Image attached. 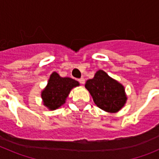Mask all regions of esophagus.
Instances as JSON below:
<instances>
[{
	"label": "esophagus",
	"instance_id": "1",
	"mask_svg": "<svg viewBox=\"0 0 159 159\" xmlns=\"http://www.w3.org/2000/svg\"><path fill=\"white\" fill-rule=\"evenodd\" d=\"M79 82L81 84H84V83H85V80H84V78H80V79H79Z\"/></svg>",
	"mask_w": 159,
	"mask_h": 159
}]
</instances>
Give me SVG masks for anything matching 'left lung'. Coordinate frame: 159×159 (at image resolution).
Listing matches in <instances>:
<instances>
[{
    "label": "left lung",
    "mask_w": 159,
    "mask_h": 159,
    "mask_svg": "<svg viewBox=\"0 0 159 159\" xmlns=\"http://www.w3.org/2000/svg\"><path fill=\"white\" fill-rule=\"evenodd\" d=\"M85 88L95 105L104 111L116 113L127 102L124 86L102 70L97 71L94 78L87 80Z\"/></svg>",
    "instance_id": "1"
}]
</instances>
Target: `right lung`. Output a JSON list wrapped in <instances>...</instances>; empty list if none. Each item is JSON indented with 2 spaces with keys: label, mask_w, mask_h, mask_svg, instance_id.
Instances as JSON below:
<instances>
[{
  "label": "right lung",
  "mask_w": 159,
  "mask_h": 159,
  "mask_svg": "<svg viewBox=\"0 0 159 159\" xmlns=\"http://www.w3.org/2000/svg\"><path fill=\"white\" fill-rule=\"evenodd\" d=\"M78 86V81L69 77H61L54 71L49 77L46 87L42 90L43 104L48 110H57L65 103L71 89Z\"/></svg>",
  "instance_id": "1"
}]
</instances>
